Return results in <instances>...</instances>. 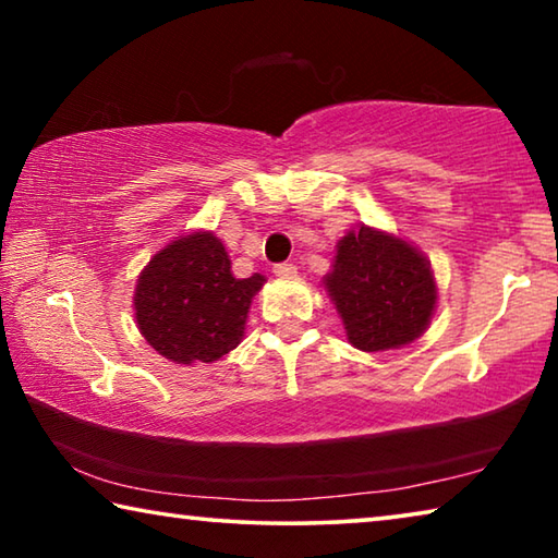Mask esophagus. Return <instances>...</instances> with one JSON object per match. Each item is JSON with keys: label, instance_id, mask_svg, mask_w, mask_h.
Returning a JSON list of instances; mask_svg holds the SVG:
<instances>
[{"label": "esophagus", "instance_id": "34e87169", "mask_svg": "<svg viewBox=\"0 0 558 558\" xmlns=\"http://www.w3.org/2000/svg\"><path fill=\"white\" fill-rule=\"evenodd\" d=\"M272 272H276L278 278H290V276H295L298 268L292 266V263H278V266H272Z\"/></svg>", "mask_w": 558, "mask_h": 558}]
</instances>
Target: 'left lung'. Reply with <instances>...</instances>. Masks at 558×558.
Here are the masks:
<instances>
[{
    "mask_svg": "<svg viewBox=\"0 0 558 558\" xmlns=\"http://www.w3.org/2000/svg\"><path fill=\"white\" fill-rule=\"evenodd\" d=\"M325 286L349 342L364 352H384L421 337L438 298L430 263L413 245L366 226L339 241Z\"/></svg>",
    "mask_w": 558,
    "mask_h": 558,
    "instance_id": "8db88e82",
    "label": "left lung"
}]
</instances>
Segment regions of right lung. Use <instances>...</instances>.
<instances>
[{"label":"right lung","instance_id":"obj_1","mask_svg":"<svg viewBox=\"0 0 558 558\" xmlns=\"http://www.w3.org/2000/svg\"><path fill=\"white\" fill-rule=\"evenodd\" d=\"M266 278H235L223 243L192 233L149 260L135 290L143 337L177 364L216 362L241 342L251 300Z\"/></svg>","mask_w":558,"mask_h":558}]
</instances>
